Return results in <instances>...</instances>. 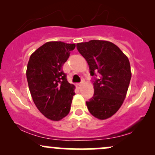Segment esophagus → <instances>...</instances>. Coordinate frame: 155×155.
<instances>
[{"label": "esophagus", "instance_id": "esophagus-1", "mask_svg": "<svg viewBox=\"0 0 155 155\" xmlns=\"http://www.w3.org/2000/svg\"><path fill=\"white\" fill-rule=\"evenodd\" d=\"M81 85H82V83H77V84H76V87H77L78 88H80V87H81Z\"/></svg>", "mask_w": 155, "mask_h": 155}]
</instances>
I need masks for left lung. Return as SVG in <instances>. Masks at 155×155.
Here are the masks:
<instances>
[{
	"label": "left lung",
	"instance_id": "obj_1",
	"mask_svg": "<svg viewBox=\"0 0 155 155\" xmlns=\"http://www.w3.org/2000/svg\"><path fill=\"white\" fill-rule=\"evenodd\" d=\"M76 48L87 62L93 77L94 95L86 101L89 111L100 120L109 118L121 107L127 94L131 79L128 58L117 46L106 41L82 42Z\"/></svg>",
	"mask_w": 155,
	"mask_h": 155
}]
</instances>
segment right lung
<instances>
[{"mask_svg": "<svg viewBox=\"0 0 155 155\" xmlns=\"http://www.w3.org/2000/svg\"><path fill=\"white\" fill-rule=\"evenodd\" d=\"M75 47L74 44L47 42L28 61L26 76L32 98L41 113L51 120H62L71 110L75 86L68 83L62 68Z\"/></svg>", "mask_w": 155, "mask_h": 155, "instance_id": "add662e5", "label": "right lung"}]
</instances>
